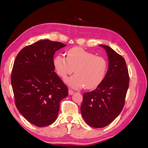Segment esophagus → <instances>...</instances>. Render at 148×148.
<instances>
[{
    "label": "esophagus",
    "mask_w": 148,
    "mask_h": 148,
    "mask_svg": "<svg viewBox=\"0 0 148 148\" xmlns=\"http://www.w3.org/2000/svg\"><path fill=\"white\" fill-rule=\"evenodd\" d=\"M75 92V91H73V90H71V89H69V94L70 95H73V93Z\"/></svg>",
    "instance_id": "1"
}]
</instances>
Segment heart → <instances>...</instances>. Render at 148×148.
I'll return each mask as SVG.
<instances>
[{
	"label": "heart",
	"mask_w": 148,
	"mask_h": 148,
	"mask_svg": "<svg viewBox=\"0 0 148 148\" xmlns=\"http://www.w3.org/2000/svg\"><path fill=\"white\" fill-rule=\"evenodd\" d=\"M66 58L57 56L53 66L57 75L63 79L72 73L75 75L66 79L65 83L75 89H91L97 88L104 80L107 70V60L104 57L81 47H73L66 52Z\"/></svg>",
	"instance_id": "heart-1"
}]
</instances>
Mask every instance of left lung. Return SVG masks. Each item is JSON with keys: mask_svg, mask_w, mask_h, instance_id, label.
Returning <instances> with one entry per match:
<instances>
[{"mask_svg": "<svg viewBox=\"0 0 148 148\" xmlns=\"http://www.w3.org/2000/svg\"><path fill=\"white\" fill-rule=\"evenodd\" d=\"M108 56L109 67L103 82L95 90L84 93L82 117L89 126L103 128L122 110L129 86V75L123 57L106 45H99Z\"/></svg>", "mask_w": 148, "mask_h": 148, "instance_id": "1", "label": "left lung"}]
</instances>
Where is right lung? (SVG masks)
<instances>
[{
	"instance_id": "right-lung-1",
	"label": "right lung",
	"mask_w": 148,
	"mask_h": 148,
	"mask_svg": "<svg viewBox=\"0 0 148 148\" xmlns=\"http://www.w3.org/2000/svg\"><path fill=\"white\" fill-rule=\"evenodd\" d=\"M65 44L41 40L24 47L13 64L11 83L17 109L39 127L56 120L68 88L54 71L53 55Z\"/></svg>"
}]
</instances>
